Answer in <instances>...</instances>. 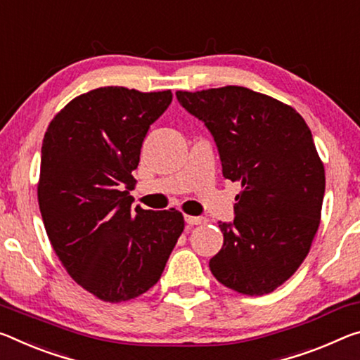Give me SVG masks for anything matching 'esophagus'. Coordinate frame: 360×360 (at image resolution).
I'll list each match as a JSON object with an SVG mask.
<instances>
[{"mask_svg":"<svg viewBox=\"0 0 360 360\" xmlns=\"http://www.w3.org/2000/svg\"><path fill=\"white\" fill-rule=\"evenodd\" d=\"M184 219L189 226H198V224H203V222L207 221L205 218H200V216H191V214H186Z\"/></svg>","mask_w":360,"mask_h":360,"instance_id":"1","label":"esophagus"}]
</instances>
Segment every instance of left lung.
I'll list each match as a JSON object with an SVG mask.
<instances>
[{
    "label": "left lung",
    "mask_w": 360,
    "mask_h": 360,
    "mask_svg": "<svg viewBox=\"0 0 360 360\" xmlns=\"http://www.w3.org/2000/svg\"><path fill=\"white\" fill-rule=\"evenodd\" d=\"M176 96L213 134L222 176L242 184L210 271L237 293H271L301 266L321 224L325 169L311 129L292 105L243 86Z\"/></svg>",
    "instance_id": "obj_1"
}]
</instances>
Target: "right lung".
<instances>
[{"instance_id":"right-lung-1","label":"right lung","mask_w":360,"mask_h":360,"mask_svg":"<svg viewBox=\"0 0 360 360\" xmlns=\"http://www.w3.org/2000/svg\"><path fill=\"white\" fill-rule=\"evenodd\" d=\"M171 91L105 86L77 96L44 133L38 205L57 258L79 287L107 303L155 285L184 216L131 210L142 141L171 104Z\"/></svg>"}]
</instances>
